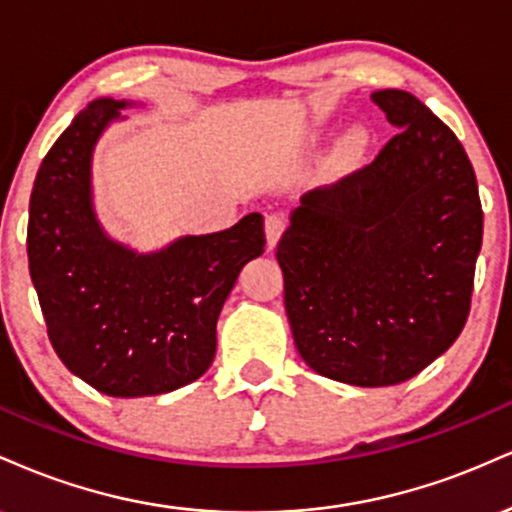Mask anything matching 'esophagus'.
Instances as JSON below:
<instances>
[{"label":"esophagus","mask_w":512,"mask_h":512,"mask_svg":"<svg viewBox=\"0 0 512 512\" xmlns=\"http://www.w3.org/2000/svg\"><path fill=\"white\" fill-rule=\"evenodd\" d=\"M285 215L280 213H270L266 215V239H268V249H275V244H278V239L282 237V232H285Z\"/></svg>","instance_id":"obj_1"}]
</instances>
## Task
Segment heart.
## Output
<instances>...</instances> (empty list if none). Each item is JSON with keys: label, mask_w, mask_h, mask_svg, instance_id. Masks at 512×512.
Here are the masks:
<instances>
[{"label": "heart", "mask_w": 512, "mask_h": 512, "mask_svg": "<svg viewBox=\"0 0 512 512\" xmlns=\"http://www.w3.org/2000/svg\"><path fill=\"white\" fill-rule=\"evenodd\" d=\"M362 146H364V134H362V131H352V134L347 136L345 148L352 150V153H354V150H359Z\"/></svg>", "instance_id": "obj_1"}]
</instances>
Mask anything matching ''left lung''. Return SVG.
<instances>
[{
  "instance_id": "obj_1",
  "label": "left lung",
  "mask_w": 512,
  "mask_h": 512,
  "mask_svg": "<svg viewBox=\"0 0 512 512\" xmlns=\"http://www.w3.org/2000/svg\"><path fill=\"white\" fill-rule=\"evenodd\" d=\"M371 100L398 134L371 165L304 194L275 256L304 362L381 388L410 381L458 340L484 213L458 136L407 90Z\"/></svg>"
}]
</instances>
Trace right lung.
<instances>
[{
  "label": "right lung",
  "mask_w": 512,
  "mask_h": 512,
  "mask_svg": "<svg viewBox=\"0 0 512 512\" xmlns=\"http://www.w3.org/2000/svg\"><path fill=\"white\" fill-rule=\"evenodd\" d=\"M131 105L98 98L76 114L42 160L28 218V268L54 352L112 398L170 393L206 374L222 304L266 246L261 213L150 254L102 230L93 150Z\"/></svg>",
  "instance_id": "obj_1"
}]
</instances>
